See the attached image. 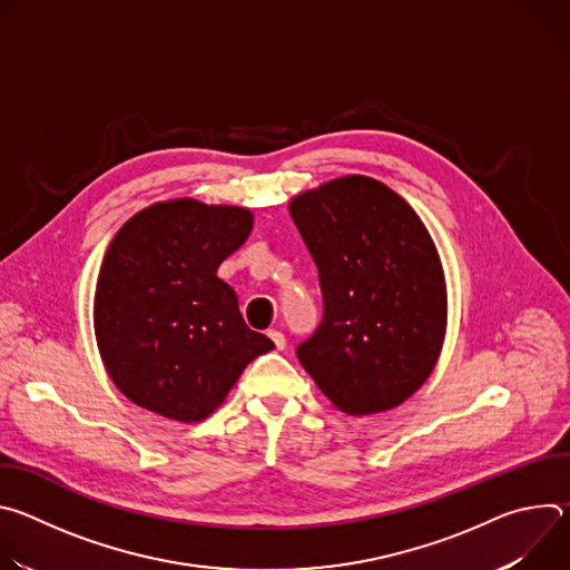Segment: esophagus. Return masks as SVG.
I'll return each instance as SVG.
<instances>
[{
    "mask_svg": "<svg viewBox=\"0 0 570 570\" xmlns=\"http://www.w3.org/2000/svg\"><path fill=\"white\" fill-rule=\"evenodd\" d=\"M268 336H271V341L275 343V347H277V350H284V347H286V338H284V334H282V332L271 330V332H268Z\"/></svg>",
    "mask_w": 570,
    "mask_h": 570,
    "instance_id": "34e87169",
    "label": "esophagus"
}]
</instances>
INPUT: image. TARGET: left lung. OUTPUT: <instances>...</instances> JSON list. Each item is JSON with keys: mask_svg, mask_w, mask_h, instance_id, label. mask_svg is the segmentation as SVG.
<instances>
[{"mask_svg": "<svg viewBox=\"0 0 570 570\" xmlns=\"http://www.w3.org/2000/svg\"><path fill=\"white\" fill-rule=\"evenodd\" d=\"M324 302L302 367L336 409L372 415L431 376L446 332V284L435 243L399 194L345 176L291 200Z\"/></svg>", "mask_w": 570, "mask_h": 570, "instance_id": "left-lung-1", "label": "left lung"}]
</instances>
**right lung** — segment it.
<instances>
[{
  "instance_id": "right-lung-1",
  "label": "right lung",
  "mask_w": 570,
  "mask_h": 570,
  "mask_svg": "<svg viewBox=\"0 0 570 570\" xmlns=\"http://www.w3.org/2000/svg\"><path fill=\"white\" fill-rule=\"evenodd\" d=\"M253 214L191 198L155 203L112 238L95 293V334L115 385L176 422L212 415L246 365L275 345L240 317L218 266Z\"/></svg>"
}]
</instances>
